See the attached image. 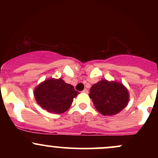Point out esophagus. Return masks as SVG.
<instances>
[{
    "label": "esophagus",
    "mask_w": 158,
    "mask_h": 158,
    "mask_svg": "<svg viewBox=\"0 0 158 158\" xmlns=\"http://www.w3.org/2000/svg\"><path fill=\"white\" fill-rule=\"evenodd\" d=\"M82 92H83V93L88 94V89H86V88H85V89H84V90H82Z\"/></svg>",
    "instance_id": "esophagus-1"
}]
</instances>
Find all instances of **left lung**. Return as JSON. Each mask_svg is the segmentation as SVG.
Wrapping results in <instances>:
<instances>
[{"label": "left lung", "instance_id": "1", "mask_svg": "<svg viewBox=\"0 0 158 158\" xmlns=\"http://www.w3.org/2000/svg\"><path fill=\"white\" fill-rule=\"evenodd\" d=\"M89 96L96 109L104 116L119 113L127 106L129 100V94L124 85L106 79L93 85Z\"/></svg>", "mask_w": 158, "mask_h": 158}]
</instances>
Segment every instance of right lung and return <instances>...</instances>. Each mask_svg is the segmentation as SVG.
<instances>
[{
    "mask_svg": "<svg viewBox=\"0 0 158 158\" xmlns=\"http://www.w3.org/2000/svg\"><path fill=\"white\" fill-rule=\"evenodd\" d=\"M79 94L73 85L62 79H48L39 84L34 90L38 104L43 109L52 114H62L69 109L73 98Z\"/></svg>",
    "mask_w": 158,
    "mask_h": 158,
    "instance_id": "1",
    "label": "right lung"
}]
</instances>
